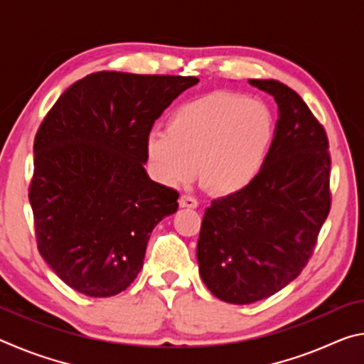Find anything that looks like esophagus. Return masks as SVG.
<instances>
[{
  "label": "esophagus",
  "mask_w": 364,
  "mask_h": 364,
  "mask_svg": "<svg viewBox=\"0 0 364 364\" xmlns=\"http://www.w3.org/2000/svg\"><path fill=\"white\" fill-rule=\"evenodd\" d=\"M178 204H180L181 208H197L199 202H197L194 197H191V196H181L180 200H178Z\"/></svg>",
  "instance_id": "obj_1"
}]
</instances>
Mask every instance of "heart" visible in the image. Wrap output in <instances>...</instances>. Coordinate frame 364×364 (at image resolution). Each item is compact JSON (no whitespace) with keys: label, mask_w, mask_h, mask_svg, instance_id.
I'll list each match as a JSON object with an SVG mask.
<instances>
[{"label":"heart","mask_w":364,"mask_h":364,"mask_svg":"<svg viewBox=\"0 0 364 364\" xmlns=\"http://www.w3.org/2000/svg\"><path fill=\"white\" fill-rule=\"evenodd\" d=\"M274 122L267 104L215 91L184 102L154 133L146 156L160 183H186L197 175L213 196H232L257 180L273 141Z\"/></svg>","instance_id":"heart-1"}]
</instances>
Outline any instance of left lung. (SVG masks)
Listing matches in <instances>:
<instances>
[{
	"mask_svg": "<svg viewBox=\"0 0 364 364\" xmlns=\"http://www.w3.org/2000/svg\"><path fill=\"white\" fill-rule=\"evenodd\" d=\"M274 97L278 122L257 180L212 202L197 241L215 297L247 305L279 292L311 257L331 208L329 143L304 100L278 80H249Z\"/></svg>",
	"mask_w": 364,
	"mask_h": 364,
	"instance_id": "obj_1",
	"label": "left lung"
}]
</instances>
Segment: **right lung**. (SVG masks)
I'll list each match as a JSON object with an SVG mask.
<instances>
[{
  "label": "right lung",
  "instance_id": "right-lung-1",
  "mask_svg": "<svg viewBox=\"0 0 364 364\" xmlns=\"http://www.w3.org/2000/svg\"><path fill=\"white\" fill-rule=\"evenodd\" d=\"M199 78L96 72L69 86L33 143L38 250L67 286L112 297L143 268L147 241L178 210L175 189L144 168L151 128Z\"/></svg>",
  "mask_w": 364,
  "mask_h": 364
}]
</instances>
